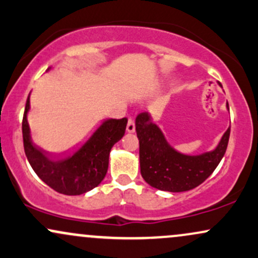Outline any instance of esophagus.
<instances>
[{
  "label": "esophagus",
  "instance_id": "esophagus-1",
  "mask_svg": "<svg viewBox=\"0 0 258 258\" xmlns=\"http://www.w3.org/2000/svg\"><path fill=\"white\" fill-rule=\"evenodd\" d=\"M136 128V125H135V119L133 117H130L128 121H127V126H126V130L127 132H133Z\"/></svg>",
  "mask_w": 258,
  "mask_h": 258
}]
</instances>
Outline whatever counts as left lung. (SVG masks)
Listing matches in <instances>:
<instances>
[{
    "label": "left lung",
    "instance_id": "8db88e82",
    "mask_svg": "<svg viewBox=\"0 0 258 258\" xmlns=\"http://www.w3.org/2000/svg\"><path fill=\"white\" fill-rule=\"evenodd\" d=\"M136 131L142 177L154 188L179 193L194 189L211 176L227 150L230 127L214 152L198 156L183 155L173 150L161 131L149 122L147 112H142L136 119Z\"/></svg>",
    "mask_w": 258,
    "mask_h": 258
}]
</instances>
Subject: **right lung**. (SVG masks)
<instances>
[{
    "instance_id": "1",
    "label": "right lung",
    "mask_w": 258,
    "mask_h": 258,
    "mask_svg": "<svg viewBox=\"0 0 258 258\" xmlns=\"http://www.w3.org/2000/svg\"><path fill=\"white\" fill-rule=\"evenodd\" d=\"M29 108L30 100L28 97L22 123L23 143L26 158L37 176L47 185L64 195H80L96 188L108 171L109 153L112 146L125 135L126 117L105 121L75 155L54 162L32 144L26 120Z\"/></svg>"
}]
</instances>
